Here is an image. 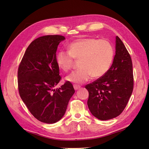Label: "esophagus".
Listing matches in <instances>:
<instances>
[{
    "label": "esophagus",
    "mask_w": 149,
    "mask_h": 149,
    "mask_svg": "<svg viewBox=\"0 0 149 149\" xmlns=\"http://www.w3.org/2000/svg\"><path fill=\"white\" fill-rule=\"evenodd\" d=\"M73 87H74V89L75 90H78V89H79L81 88V86L79 85H78V84H74L73 85Z\"/></svg>",
    "instance_id": "1"
}]
</instances>
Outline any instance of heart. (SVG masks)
<instances>
[{
    "instance_id": "b5f03b06",
    "label": "heart",
    "mask_w": 149,
    "mask_h": 149,
    "mask_svg": "<svg viewBox=\"0 0 149 149\" xmlns=\"http://www.w3.org/2000/svg\"><path fill=\"white\" fill-rule=\"evenodd\" d=\"M114 57L112 44L105 39L94 38H81L71 43L68 51L61 50L57 53L58 66L65 72L70 71L79 60V69L66 77V80L74 83H83L93 76L101 78L109 70Z\"/></svg>"
}]
</instances>
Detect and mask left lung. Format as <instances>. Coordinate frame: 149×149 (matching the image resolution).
<instances>
[{
  "label": "left lung",
  "instance_id": "obj_1",
  "mask_svg": "<svg viewBox=\"0 0 149 149\" xmlns=\"http://www.w3.org/2000/svg\"><path fill=\"white\" fill-rule=\"evenodd\" d=\"M116 43V55L109 70L85 86L89 92V109L102 120L113 119L123 112L134 88L131 57L118 36Z\"/></svg>",
  "mask_w": 149,
  "mask_h": 149
}]
</instances>
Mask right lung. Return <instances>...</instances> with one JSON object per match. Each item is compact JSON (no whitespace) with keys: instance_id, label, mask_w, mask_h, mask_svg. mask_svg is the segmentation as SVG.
<instances>
[{"instance_id":"right-lung-1","label":"right lung","mask_w":149,"mask_h":149,"mask_svg":"<svg viewBox=\"0 0 149 149\" xmlns=\"http://www.w3.org/2000/svg\"><path fill=\"white\" fill-rule=\"evenodd\" d=\"M62 35H45L31 42L18 68L20 96L35 118L42 123L53 124L64 116L75 91L67 81L55 89L61 79L56 52Z\"/></svg>"}]
</instances>
